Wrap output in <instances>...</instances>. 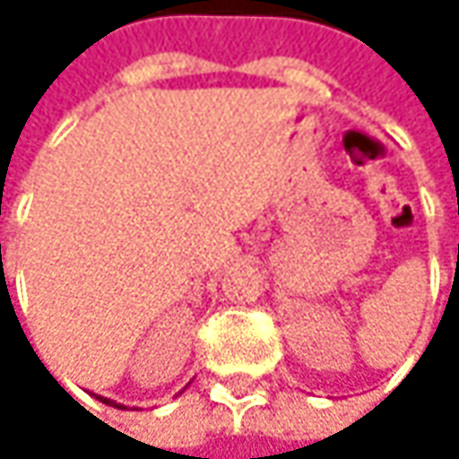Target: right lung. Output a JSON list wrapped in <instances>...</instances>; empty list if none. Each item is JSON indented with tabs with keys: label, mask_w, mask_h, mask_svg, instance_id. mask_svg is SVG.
<instances>
[{
	"label": "right lung",
	"mask_w": 459,
	"mask_h": 459,
	"mask_svg": "<svg viewBox=\"0 0 459 459\" xmlns=\"http://www.w3.org/2000/svg\"><path fill=\"white\" fill-rule=\"evenodd\" d=\"M98 399H100V396H98ZM103 402H106V404H114V402H108V399H103ZM114 407H117V404H114Z\"/></svg>",
	"instance_id": "right-lung-1"
}]
</instances>
